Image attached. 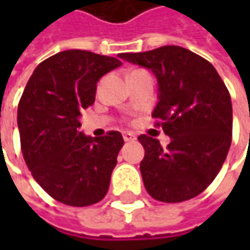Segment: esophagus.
<instances>
[{
    "label": "esophagus",
    "mask_w": 250,
    "mask_h": 250,
    "mask_svg": "<svg viewBox=\"0 0 250 250\" xmlns=\"http://www.w3.org/2000/svg\"><path fill=\"white\" fill-rule=\"evenodd\" d=\"M135 139H136V136H135L133 133H129V132H125V133H124V140H125V142H132V140Z\"/></svg>",
    "instance_id": "1"
}]
</instances>
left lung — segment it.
<instances>
[{"mask_svg":"<svg viewBox=\"0 0 250 250\" xmlns=\"http://www.w3.org/2000/svg\"><path fill=\"white\" fill-rule=\"evenodd\" d=\"M120 58L156 75L159 103L151 117L171 138L167 149L151 136L138 138L147 193L164 203L200 195L223 167L232 139V105L223 79L207 60L178 45Z\"/></svg>","mask_w":250,"mask_h":250,"instance_id":"obj_1","label":"left lung"}]
</instances>
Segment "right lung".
Instances as JSON below:
<instances>
[{
	"mask_svg": "<svg viewBox=\"0 0 250 250\" xmlns=\"http://www.w3.org/2000/svg\"><path fill=\"white\" fill-rule=\"evenodd\" d=\"M121 65L114 57L66 50L39 63L24 87L18 105L22 154L37 184L63 205L90 206L108 192L122 135L86 136L79 118L94 103L101 76Z\"/></svg>",
	"mask_w": 250,
	"mask_h": 250,
	"instance_id": "add662e5",
	"label": "right lung"
}]
</instances>
